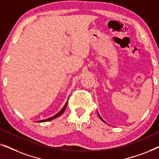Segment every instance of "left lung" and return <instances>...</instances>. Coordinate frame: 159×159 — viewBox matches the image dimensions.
I'll use <instances>...</instances> for the list:
<instances>
[{"label":"left lung","instance_id":"8db88e82","mask_svg":"<svg viewBox=\"0 0 159 159\" xmlns=\"http://www.w3.org/2000/svg\"><path fill=\"white\" fill-rule=\"evenodd\" d=\"M98 116H99V118H100V119H101V120H102V121H103V122H105V121H104V120H103V119H102V118H101V116H100V114H98Z\"/></svg>","mask_w":159,"mask_h":159}]
</instances>
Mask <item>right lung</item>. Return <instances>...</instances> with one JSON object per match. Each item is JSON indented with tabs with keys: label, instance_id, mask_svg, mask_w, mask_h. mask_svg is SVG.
Here are the masks:
<instances>
[{
	"label": "right lung",
	"instance_id": "obj_1",
	"mask_svg": "<svg viewBox=\"0 0 159 159\" xmlns=\"http://www.w3.org/2000/svg\"><path fill=\"white\" fill-rule=\"evenodd\" d=\"M67 104H68V101H66V103H65V105L64 106V107L61 108V110L58 113H57V114H56V115H54V116H53L52 117H50V118L47 119H43V120L39 121L38 122H45V121H48L53 120V119L57 118V117H58V116H60L64 112V111H65V109H66V106H67Z\"/></svg>",
	"mask_w": 159,
	"mask_h": 159
}]
</instances>
